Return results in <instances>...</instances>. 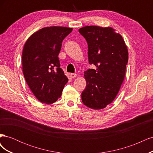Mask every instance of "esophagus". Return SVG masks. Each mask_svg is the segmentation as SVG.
Segmentation results:
<instances>
[{"label":"esophagus","mask_w":153,"mask_h":153,"mask_svg":"<svg viewBox=\"0 0 153 153\" xmlns=\"http://www.w3.org/2000/svg\"><path fill=\"white\" fill-rule=\"evenodd\" d=\"M76 73H71L70 74V77L71 78H75L76 76Z\"/></svg>","instance_id":"1"}]
</instances>
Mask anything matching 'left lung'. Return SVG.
Listing matches in <instances>:
<instances>
[{"label":"left lung","mask_w":153,"mask_h":153,"mask_svg":"<svg viewBox=\"0 0 153 153\" xmlns=\"http://www.w3.org/2000/svg\"><path fill=\"white\" fill-rule=\"evenodd\" d=\"M88 45V59L96 69L84 72L86 87L82 100L89 108H105L116 97L128 61V48L121 34L111 27L86 26L78 30Z\"/></svg>","instance_id":"1"}]
</instances>
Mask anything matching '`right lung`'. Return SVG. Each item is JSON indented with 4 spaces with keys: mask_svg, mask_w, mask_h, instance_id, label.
Listing matches in <instances>:
<instances>
[{
    "mask_svg": "<svg viewBox=\"0 0 153 153\" xmlns=\"http://www.w3.org/2000/svg\"><path fill=\"white\" fill-rule=\"evenodd\" d=\"M72 30L65 27H45L31 35L24 45L23 73L32 93L41 103L55 102L68 82L60 68L58 55L63 39Z\"/></svg>",
    "mask_w": 153,
    "mask_h": 153,
    "instance_id": "right-lung-1",
    "label": "right lung"
}]
</instances>
